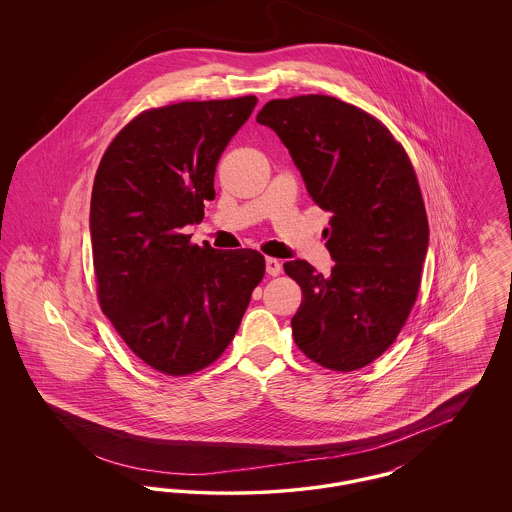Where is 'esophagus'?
<instances>
[{"label": "esophagus", "mask_w": 512, "mask_h": 512, "mask_svg": "<svg viewBox=\"0 0 512 512\" xmlns=\"http://www.w3.org/2000/svg\"><path fill=\"white\" fill-rule=\"evenodd\" d=\"M267 272L270 276H278L282 272V263L278 259H274V257H268Z\"/></svg>", "instance_id": "esophagus-1"}]
</instances>
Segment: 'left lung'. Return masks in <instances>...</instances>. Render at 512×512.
<instances>
[{
    "mask_svg": "<svg viewBox=\"0 0 512 512\" xmlns=\"http://www.w3.org/2000/svg\"><path fill=\"white\" fill-rule=\"evenodd\" d=\"M257 122L278 134L313 201L332 213V272L284 263L303 293L293 340L330 370L370 365L399 336L420 288L428 217L413 163L386 124L330 96L272 99Z\"/></svg>",
    "mask_w": 512,
    "mask_h": 512,
    "instance_id": "obj_1",
    "label": "left lung"
}]
</instances>
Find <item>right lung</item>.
Here are the masks:
<instances>
[{"mask_svg": "<svg viewBox=\"0 0 512 512\" xmlns=\"http://www.w3.org/2000/svg\"><path fill=\"white\" fill-rule=\"evenodd\" d=\"M255 105L244 96L147 109L101 157L90 205L99 307L161 374L213 365L265 276L259 251L199 247L182 234L215 199L220 155Z\"/></svg>", "mask_w": 512, "mask_h": 512, "instance_id": "right-lung-1", "label": "right lung"}]
</instances>
